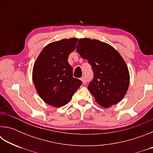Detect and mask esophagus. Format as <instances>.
I'll list each match as a JSON object with an SVG mask.
<instances>
[{"label": "esophagus", "mask_w": 153, "mask_h": 153, "mask_svg": "<svg viewBox=\"0 0 153 153\" xmlns=\"http://www.w3.org/2000/svg\"><path fill=\"white\" fill-rule=\"evenodd\" d=\"M80 79H81V81L82 82L83 84H85V83L86 82V79H85V77H81V78H80Z\"/></svg>", "instance_id": "34e87169"}]
</instances>
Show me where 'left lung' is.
I'll list each match as a JSON object with an SVG mask.
<instances>
[{"label": "left lung", "instance_id": "8db88e82", "mask_svg": "<svg viewBox=\"0 0 153 153\" xmlns=\"http://www.w3.org/2000/svg\"><path fill=\"white\" fill-rule=\"evenodd\" d=\"M76 50L92 66L94 78L88 90L98 105L108 108L123 99L129 84V73L122 56L105 42L80 38Z\"/></svg>", "mask_w": 153, "mask_h": 153}]
</instances>
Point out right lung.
Masks as SVG:
<instances>
[{"instance_id": "obj_1", "label": "right lung", "mask_w": 153, "mask_h": 153, "mask_svg": "<svg viewBox=\"0 0 153 153\" xmlns=\"http://www.w3.org/2000/svg\"><path fill=\"white\" fill-rule=\"evenodd\" d=\"M77 38L51 42L41 51L33 65L32 79L40 97L55 107L65 105L82 82L73 77L67 59L76 48Z\"/></svg>"}]
</instances>
